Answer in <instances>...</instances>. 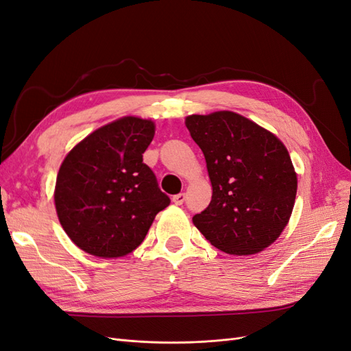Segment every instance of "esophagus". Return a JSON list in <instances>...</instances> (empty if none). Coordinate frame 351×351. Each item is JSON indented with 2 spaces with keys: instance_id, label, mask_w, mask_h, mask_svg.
<instances>
[{
  "instance_id": "34e87169",
  "label": "esophagus",
  "mask_w": 351,
  "mask_h": 351,
  "mask_svg": "<svg viewBox=\"0 0 351 351\" xmlns=\"http://www.w3.org/2000/svg\"><path fill=\"white\" fill-rule=\"evenodd\" d=\"M186 200V195L184 193H178L173 196V202L176 205H183V202Z\"/></svg>"
}]
</instances>
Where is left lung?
I'll return each mask as SVG.
<instances>
[{"instance_id":"left-lung-1","label":"left lung","mask_w":351,"mask_h":351,"mask_svg":"<svg viewBox=\"0 0 351 351\" xmlns=\"http://www.w3.org/2000/svg\"><path fill=\"white\" fill-rule=\"evenodd\" d=\"M186 125L206 159L212 200L193 224L217 249L252 254L280 237L290 219L297 176L271 132L231 111L190 115Z\"/></svg>"}]
</instances>
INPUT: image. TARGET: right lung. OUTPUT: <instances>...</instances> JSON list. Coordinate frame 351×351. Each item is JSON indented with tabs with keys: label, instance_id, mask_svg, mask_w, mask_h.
Segmentation results:
<instances>
[{
	"label": "right lung",
	"instance_id": "right-lung-1",
	"mask_svg": "<svg viewBox=\"0 0 351 351\" xmlns=\"http://www.w3.org/2000/svg\"><path fill=\"white\" fill-rule=\"evenodd\" d=\"M154 134L152 121L123 117L84 137L62 161L54 195L57 215L82 250L99 258L124 256L169 205L143 162Z\"/></svg>",
	"mask_w": 351,
	"mask_h": 351
}]
</instances>
